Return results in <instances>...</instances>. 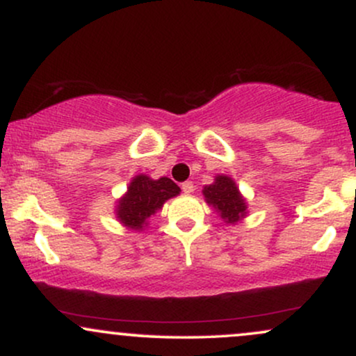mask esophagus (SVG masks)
Wrapping results in <instances>:
<instances>
[{"label":"esophagus","mask_w":356,"mask_h":356,"mask_svg":"<svg viewBox=\"0 0 356 356\" xmlns=\"http://www.w3.org/2000/svg\"><path fill=\"white\" fill-rule=\"evenodd\" d=\"M194 189H195V187H194V184L189 182V181L182 184V191L186 192V194H192V192H194Z\"/></svg>","instance_id":"obj_1"}]
</instances>
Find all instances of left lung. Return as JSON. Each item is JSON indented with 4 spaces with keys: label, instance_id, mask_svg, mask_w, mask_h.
<instances>
[{
    "label": "left lung",
    "instance_id": "obj_1",
    "mask_svg": "<svg viewBox=\"0 0 356 356\" xmlns=\"http://www.w3.org/2000/svg\"><path fill=\"white\" fill-rule=\"evenodd\" d=\"M202 194L206 202L219 212L224 222L236 224L246 216V201L241 195L236 182L227 175H216L214 184L204 187Z\"/></svg>",
    "mask_w": 356,
    "mask_h": 356
}]
</instances>
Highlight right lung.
Returning <instances> with one entry per match:
<instances>
[{"label": "right lung", "instance_id": "add662e5", "mask_svg": "<svg viewBox=\"0 0 356 356\" xmlns=\"http://www.w3.org/2000/svg\"><path fill=\"white\" fill-rule=\"evenodd\" d=\"M179 192V186L169 177L150 179L145 174L136 175L117 204V218L129 229L142 231L147 226V219Z\"/></svg>", "mask_w": 356, "mask_h": 356}]
</instances>
